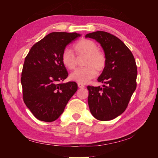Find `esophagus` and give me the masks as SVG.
I'll use <instances>...</instances> for the list:
<instances>
[{
	"mask_svg": "<svg viewBox=\"0 0 158 158\" xmlns=\"http://www.w3.org/2000/svg\"><path fill=\"white\" fill-rule=\"evenodd\" d=\"M78 86L80 88H83L85 87V85L82 84H81V83H78Z\"/></svg>",
	"mask_w": 158,
	"mask_h": 158,
	"instance_id": "obj_1",
	"label": "esophagus"
}]
</instances>
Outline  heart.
<instances>
[{
    "mask_svg": "<svg viewBox=\"0 0 158 158\" xmlns=\"http://www.w3.org/2000/svg\"><path fill=\"white\" fill-rule=\"evenodd\" d=\"M74 49L77 56H84L83 68L75 70L70 75L72 80L85 84L95 77L97 71H102L106 65V56L104 52L98 49L97 44L90 40L82 39L76 43ZM61 61L66 69L73 70L76 64V56L69 49H65L61 55Z\"/></svg>",
    "mask_w": 158,
    "mask_h": 158,
    "instance_id": "heart-1",
    "label": "heart"
}]
</instances>
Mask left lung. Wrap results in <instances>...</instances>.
Returning <instances> with one entry per match:
<instances>
[{
  "instance_id": "obj_1",
  "label": "left lung",
  "mask_w": 158,
  "mask_h": 158,
  "mask_svg": "<svg viewBox=\"0 0 158 158\" xmlns=\"http://www.w3.org/2000/svg\"><path fill=\"white\" fill-rule=\"evenodd\" d=\"M85 37L101 44L106 56V65L98 81L103 88L88 85V106L98 120L110 121L127 109L136 88L137 66L132 52L118 37L111 33L98 31Z\"/></svg>"
}]
</instances>
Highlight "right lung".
Listing matches in <instances>:
<instances>
[{
  "instance_id": "obj_1",
  "label": "right lung",
  "mask_w": 158,
  "mask_h": 158,
  "mask_svg": "<svg viewBox=\"0 0 158 158\" xmlns=\"http://www.w3.org/2000/svg\"><path fill=\"white\" fill-rule=\"evenodd\" d=\"M80 36L76 32L51 33L33 45L25 58L21 77L23 99L40 121L56 120L78 89L74 82H63L69 74L61 55L66 45Z\"/></svg>"
}]
</instances>
